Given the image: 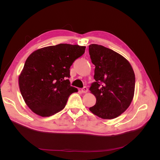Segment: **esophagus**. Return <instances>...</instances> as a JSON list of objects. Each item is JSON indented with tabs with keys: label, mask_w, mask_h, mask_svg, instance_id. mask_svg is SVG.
<instances>
[{
	"label": "esophagus",
	"mask_w": 160,
	"mask_h": 160,
	"mask_svg": "<svg viewBox=\"0 0 160 160\" xmlns=\"http://www.w3.org/2000/svg\"><path fill=\"white\" fill-rule=\"evenodd\" d=\"M88 91V88H87V87H84L83 89H81V92H82V93H85Z\"/></svg>",
	"instance_id": "obj_1"
}]
</instances>
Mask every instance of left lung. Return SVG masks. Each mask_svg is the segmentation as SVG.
<instances>
[{"label":"left lung","instance_id":"left-lung-1","mask_svg":"<svg viewBox=\"0 0 160 160\" xmlns=\"http://www.w3.org/2000/svg\"><path fill=\"white\" fill-rule=\"evenodd\" d=\"M89 52L95 65L94 79L89 90L96 98L91 112L105 119L118 118L133 100L135 77L129 62L115 51L91 44Z\"/></svg>","mask_w":160,"mask_h":160}]
</instances>
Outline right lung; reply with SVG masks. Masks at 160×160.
Here are the masks:
<instances>
[{"label": "right lung", "mask_w": 160, "mask_h": 160, "mask_svg": "<svg viewBox=\"0 0 160 160\" xmlns=\"http://www.w3.org/2000/svg\"><path fill=\"white\" fill-rule=\"evenodd\" d=\"M85 46L59 44L41 48L27 59L18 77L19 88L33 113L49 117L65 107L71 94L78 91L70 85V67L83 55Z\"/></svg>", "instance_id": "1"}]
</instances>
